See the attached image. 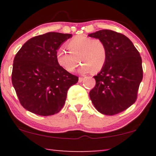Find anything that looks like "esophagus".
Returning <instances> with one entry per match:
<instances>
[{"label": "esophagus", "instance_id": "obj_1", "mask_svg": "<svg viewBox=\"0 0 156 156\" xmlns=\"http://www.w3.org/2000/svg\"><path fill=\"white\" fill-rule=\"evenodd\" d=\"M83 80H84V78H83V77L79 78V82H82Z\"/></svg>", "mask_w": 156, "mask_h": 156}]
</instances>
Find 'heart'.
I'll list each match as a JSON object with an SVG mask.
<instances>
[{
  "label": "heart",
  "instance_id": "heart-1",
  "mask_svg": "<svg viewBox=\"0 0 156 156\" xmlns=\"http://www.w3.org/2000/svg\"><path fill=\"white\" fill-rule=\"evenodd\" d=\"M67 46L69 52L58 49L56 60L57 64L67 72L74 71L80 62L79 58L83 63L79 68V72L82 74L88 73L92 69L94 72H99L106 65L107 48L101 40L80 35L70 40Z\"/></svg>",
  "mask_w": 156,
  "mask_h": 156
}]
</instances>
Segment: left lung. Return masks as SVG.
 Listing matches in <instances>:
<instances>
[{
  "instance_id": "obj_1",
  "label": "left lung",
  "mask_w": 156,
  "mask_h": 156,
  "mask_svg": "<svg viewBox=\"0 0 156 156\" xmlns=\"http://www.w3.org/2000/svg\"><path fill=\"white\" fill-rule=\"evenodd\" d=\"M88 36L102 40L108 51L105 66L94 76L96 85L89 92L91 102L101 114H119L137 99L143 79L141 57L133 42L123 34L101 30Z\"/></svg>"
}]
</instances>
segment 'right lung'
<instances>
[{
    "label": "right lung",
    "mask_w": 156,
    "mask_h": 156,
    "mask_svg": "<svg viewBox=\"0 0 156 156\" xmlns=\"http://www.w3.org/2000/svg\"><path fill=\"white\" fill-rule=\"evenodd\" d=\"M72 37V34L55 32L35 36L16 55L12 83L25 109L40 116H50L65 105L68 89L79 79L57 64L56 52Z\"/></svg>",
    "instance_id": "1"
}]
</instances>
